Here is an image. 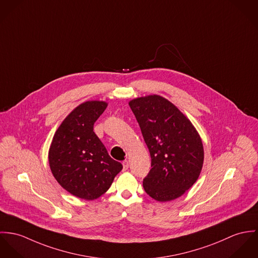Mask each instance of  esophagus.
<instances>
[{
    "mask_svg": "<svg viewBox=\"0 0 258 258\" xmlns=\"http://www.w3.org/2000/svg\"><path fill=\"white\" fill-rule=\"evenodd\" d=\"M122 167H123V170H127L128 169V161L127 160H123L122 161Z\"/></svg>",
    "mask_w": 258,
    "mask_h": 258,
    "instance_id": "esophagus-1",
    "label": "esophagus"
}]
</instances>
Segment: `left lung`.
Returning a JSON list of instances; mask_svg holds the SVG:
<instances>
[{
	"label": "left lung",
	"instance_id": "1",
	"mask_svg": "<svg viewBox=\"0 0 258 258\" xmlns=\"http://www.w3.org/2000/svg\"><path fill=\"white\" fill-rule=\"evenodd\" d=\"M150 157L151 169L143 179L147 195L159 202L183 195L200 175L204 149L200 136L172 103L153 95L130 102Z\"/></svg>",
	"mask_w": 258,
	"mask_h": 258
}]
</instances>
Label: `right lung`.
<instances>
[{
	"label": "right lung",
	"mask_w": 258,
	"mask_h": 258,
	"mask_svg": "<svg viewBox=\"0 0 258 258\" xmlns=\"http://www.w3.org/2000/svg\"><path fill=\"white\" fill-rule=\"evenodd\" d=\"M107 103L81 104L63 120L49 148V165L58 183L72 195L94 200L111 187L122 169L94 133Z\"/></svg>",
	"instance_id": "right-lung-1"
}]
</instances>
